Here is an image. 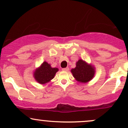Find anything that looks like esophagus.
<instances>
[{"label": "esophagus", "mask_w": 128, "mask_h": 128, "mask_svg": "<svg viewBox=\"0 0 128 128\" xmlns=\"http://www.w3.org/2000/svg\"><path fill=\"white\" fill-rule=\"evenodd\" d=\"M68 70H69L68 67H66V68H63L62 69V71H64V72H67Z\"/></svg>", "instance_id": "esophagus-1"}]
</instances>
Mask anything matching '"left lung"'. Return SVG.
I'll return each mask as SVG.
<instances>
[{
	"mask_svg": "<svg viewBox=\"0 0 128 128\" xmlns=\"http://www.w3.org/2000/svg\"><path fill=\"white\" fill-rule=\"evenodd\" d=\"M76 65L75 68L71 70V72L77 81L86 83L92 80L94 76V67L85 62L82 60H79L76 62Z\"/></svg>",
	"mask_w": 128,
	"mask_h": 128,
	"instance_id": "1",
	"label": "left lung"
}]
</instances>
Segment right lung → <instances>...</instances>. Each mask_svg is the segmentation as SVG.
I'll return each instance as SVG.
<instances>
[{"instance_id": "1", "label": "right lung", "mask_w": 128, "mask_h": 128, "mask_svg": "<svg viewBox=\"0 0 128 128\" xmlns=\"http://www.w3.org/2000/svg\"><path fill=\"white\" fill-rule=\"evenodd\" d=\"M58 71V68H52L46 61H44L34 72V77L38 82L44 84L50 81Z\"/></svg>"}]
</instances>
